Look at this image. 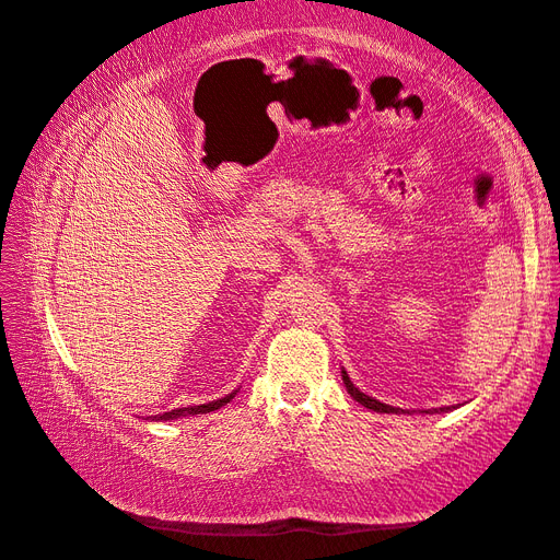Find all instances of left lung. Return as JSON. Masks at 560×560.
<instances>
[{
    "label": "left lung",
    "mask_w": 560,
    "mask_h": 560,
    "mask_svg": "<svg viewBox=\"0 0 560 560\" xmlns=\"http://www.w3.org/2000/svg\"><path fill=\"white\" fill-rule=\"evenodd\" d=\"M341 376H343V384H346V388H348V394L353 396L358 402H362V406H365V408H370V410H374V412H396V415L408 412V410H402V408L386 406V402L376 400V398H372V396H368V394H362L360 388H355L353 382H350V376L346 374V370L341 372ZM446 410H451V408H434V410H422V412H446ZM408 415H410V412H408Z\"/></svg>",
    "instance_id": "8db88e82"
}]
</instances>
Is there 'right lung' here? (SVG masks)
<instances>
[{
	"mask_svg": "<svg viewBox=\"0 0 560 560\" xmlns=\"http://www.w3.org/2000/svg\"><path fill=\"white\" fill-rule=\"evenodd\" d=\"M236 396V392L224 396V398H217V400H210V402H202V406H190V408H176V410H168V412H162V415H154V420L158 422H166V420H178V418H190V415H205V412H212V410H219L221 406H226V402Z\"/></svg>",
	"mask_w": 560,
	"mask_h": 560,
	"instance_id": "obj_1",
	"label": "right lung"
}]
</instances>
